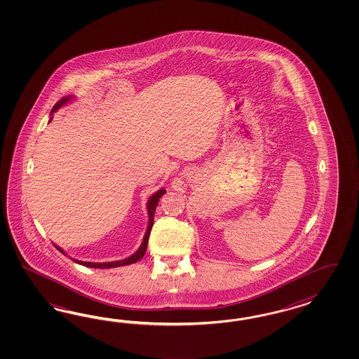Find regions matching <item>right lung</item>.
<instances>
[{
  "label": "right lung",
  "instance_id": "obj_1",
  "mask_svg": "<svg viewBox=\"0 0 359 359\" xmlns=\"http://www.w3.org/2000/svg\"><path fill=\"white\" fill-rule=\"evenodd\" d=\"M72 100V96H67V97H63L60 101H57L56 104H55L54 108L51 110V116L54 114L55 111L57 110L59 108H62L65 104H67L68 101H71ZM53 120V117L50 118L48 122H51ZM165 194V189H159L158 192H155L154 195L149 198V201H147V213H149V226H147V230H146V233H144V237H143V242L141 243V246H140V249L135 251L133 255H130L129 258H125V259H122V261H116V262H102V263H95V262H83V261H77V259H74V258H71L72 261L76 262L79 264H83V266H86V267H92V269H114V267H121V266H126V264H131V263H135V262L140 261L143 258V255H144V252H146V249H147V243H149V237H150V231H151L152 224H154V213H155V209H156V205H158V201H159V198L162 197V196ZM55 248L57 249V250L60 251L62 254H65V251L63 249H60L59 246H56L55 245Z\"/></svg>",
  "mask_w": 359,
  "mask_h": 359
}]
</instances>
